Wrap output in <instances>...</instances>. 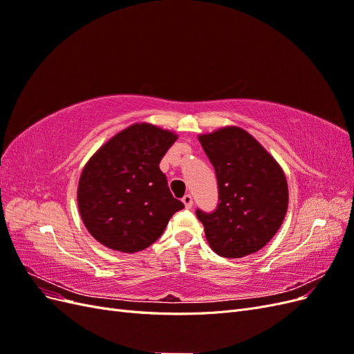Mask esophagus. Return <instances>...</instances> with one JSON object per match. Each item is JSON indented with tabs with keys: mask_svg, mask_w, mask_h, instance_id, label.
Returning a JSON list of instances; mask_svg holds the SVG:
<instances>
[{
	"mask_svg": "<svg viewBox=\"0 0 354 354\" xmlns=\"http://www.w3.org/2000/svg\"><path fill=\"white\" fill-rule=\"evenodd\" d=\"M181 201H183L186 208H192V205H194V198H192V195H189V194L181 198Z\"/></svg>",
	"mask_w": 354,
	"mask_h": 354,
	"instance_id": "obj_1",
	"label": "esophagus"
}]
</instances>
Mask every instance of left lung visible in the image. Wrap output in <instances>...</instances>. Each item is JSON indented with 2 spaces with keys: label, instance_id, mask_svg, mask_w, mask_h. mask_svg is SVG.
<instances>
[{
  "label": "left lung",
  "instance_id": "obj_1",
  "mask_svg": "<svg viewBox=\"0 0 354 354\" xmlns=\"http://www.w3.org/2000/svg\"><path fill=\"white\" fill-rule=\"evenodd\" d=\"M216 169L218 205L196 209L214 252L226 259L254 254L282 226L288 209V183L274 158L239 127L199 136Z\"/></svg>",
  "mask_w": 354,
  "mask_h": 354
}]
</instances>
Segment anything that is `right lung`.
<instances>
[{
	"instance_id": "1",
	"label": "right lung",
	"mask_w": 354,
	"mask_h": 354,
	"mask_svg": "<svg viewBox=\"0 0 354 354\" xmlns=\"http://www.w3.org/2000/svg\"><path fill=\"white\" fill-rule=\"evenodd\" d=\"M176 140L173 131L133 124L90 158L80 177L78 208L95 241L115 251H142L164 233L174 212L185 208L159 169Z\"/></svg>"
}]
</instances>
